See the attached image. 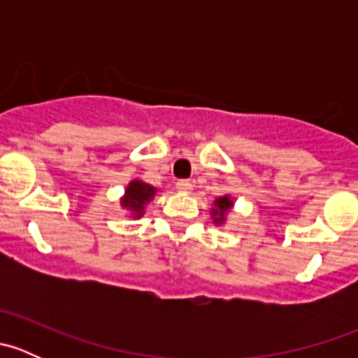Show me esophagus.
Here are the masks:
<instances>
[{"label": "esophagus", "instance_id": "1", "mask_svg": "<svg viewBox=\"0 0 358 358\" xmlns=\"http://www.w3.org/2000/svg\"><path fill=\"white\" fill-rule=\"evenodd\" d=\"M176 189H178L180 192H190V190H192V183H190L189 180H178V182H176Z\"/></svg>", "mask_w": 358, "mask_h": 358}]
</instances>
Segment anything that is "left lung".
<instances>
[{
  "instance_id": "8db88e82",
  "label": "left lung",
  "mask_w": 358,
  "mask_h": 358,
  "mask_svg": "<svg viewBox=\"0 0 358 358\" xmlns=\"http://www.w3.org/2000/svg\"><path fill=\"white\" fill-rule=\"evenodd\" d=\"M216 209H213V216H215V223H222L225 220V213L229 211L234 206V202L230 197H220V199L215 201Z\"/></svg>"
}]
</instances>
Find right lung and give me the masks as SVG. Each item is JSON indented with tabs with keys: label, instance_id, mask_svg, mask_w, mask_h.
Masks as SVG:
<instances>
[{
	"label": "right lung",
	"instance_id": "obj_1",
	"mask_svg": "<svg viewBox=\"0 0 358 358\" xmlns=\"http://www.w3.org/2000/svg\"><path fill=\"white\" fill-rule=\"evenodd\" d=\"M156 194V189L149 183L142 182V180H133L128 185L124 194V199H122V206L129 208L131 211H135L136 216L143 215V206L147 204Z\"/></svg>",
	"mask_w": 358,
	"mask_h": 358
}]
</instances>
